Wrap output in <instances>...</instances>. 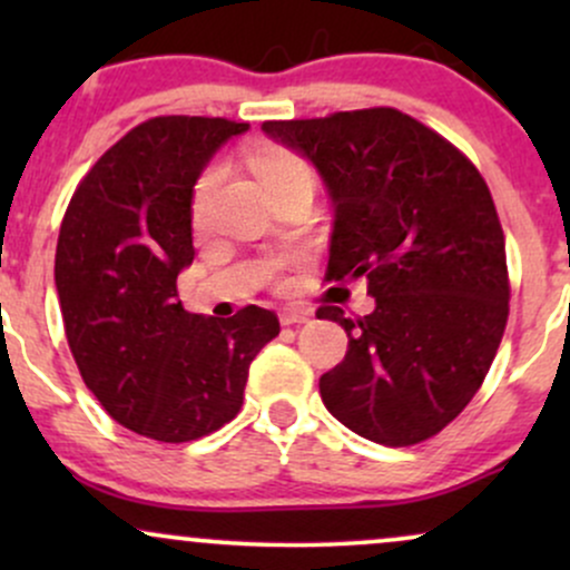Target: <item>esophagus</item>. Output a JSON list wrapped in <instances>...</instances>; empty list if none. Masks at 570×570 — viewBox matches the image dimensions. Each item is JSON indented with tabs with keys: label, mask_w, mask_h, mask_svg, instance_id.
Returning <instances> with one entry per match:
<instances>
[{
	"label": "esophagus",
	"mask_w": 570,
	"mask_h": 570,
	"mask_svg": "<svg viewBox=\"0 0 570 570\" xmlns=\"http://www.w3.org/2000/svg\"><path fill=\"white\" fill-rule=\"evenodd\" d=\"M305 322H311V313L299 311V307H289V311L281 313V324H284V326H297V324H305Z\"/></svg>",
	"instance_id": "obj_1"
}]
</instances>
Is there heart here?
<instances>
[{
  "mask_svg": "<svg viewBox=\"0 0 570 570\" xmlns=\"http://www.w3.org/2000/svg\"><path fill=\"white\" fill-rule=\"evenodd\" d=\"M248 166L254 168V174H257V179L263 181V187L267 189V193L281 185H289V181L311 179V168H307V163L299 158V155H294L292 149L281 147V144H257V147L248 149ZM219 181H222L219 166L206 168V171L200 174V179L195 181L193 222L198 227L206 225L208 208H212V198H214V193H217ZM284 265H286V259H276V263H271L267 271L276 273Z\"/></svg>",
  "mask_w": 570,
  "mask_h": 570,
  "instance_id": "obj_1",
  "label": "heart"
}]
</instances>
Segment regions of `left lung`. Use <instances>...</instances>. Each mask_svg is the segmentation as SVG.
<instances>
[{
    "mask_svg": "<svg viewBox=\"0 0 570 570\" xmlns=\"http://www.w3.org/2000/svg\"><path fill=\"white\" fill-rule=\"evenodd\" d=\"M316 166L332 206L326 281L367 278L375 311L318 318L348 332L324 372L326 410L364 440L407 448L440 434L485 381L509 316L503 230L472 160L391 107L267 120Z\"/></svg>",
    "mask_w": 570,
    "mask_h": 570,
    "instance_id": "obj_1",
    "label": "left lung"
}]
</instances>
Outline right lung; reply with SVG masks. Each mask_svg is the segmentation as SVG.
Returning a JSON list of instances; mask_svg holds the SVG:
<instances>
[{
    "mask_svg": "<svg viewBox=\"0 0 570 570\" xmlns=\"http://www.w3.org/2000/svg\"><path fill=\"white\" fill-rule=\"evenodd\" d=\"M248 122L153 117L98 158L71 195L56 246V292L85 385L120 426L193 442L230 423L248 364L278 316L189 313L176 278L193 265V187Z\"/></svg>",
    "mask_w": 570,
    "mask_h": 570,
    "instance_id": "add662e5",
    "label": "right lung"
}]
</instances>
